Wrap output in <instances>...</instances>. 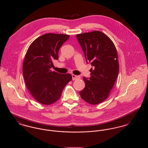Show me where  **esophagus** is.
Returning <instances> with one entry per match:
<instances>
[{
  "label": "esophagus",
  "instance_id": "1",
  "mask_svg": "<svg viewBox=\"0 0 148 148\" xmlns=\"http://www.w3.org/2000/svg\"><path fill=\"white\" fill-rule=\"evenodd\" d=\"M72 80H76V79H77L80 78V76H76V75H72Z\"/></svg>",
  "mask_w": 148,
  "mask_h": 148
}]
</instances>
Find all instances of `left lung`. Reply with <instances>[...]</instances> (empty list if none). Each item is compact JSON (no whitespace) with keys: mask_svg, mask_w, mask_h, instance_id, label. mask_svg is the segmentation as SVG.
<instances>
[{"mask_svg":"<svg viewBox=\"0 0 148 148\" xmlns=\"http://www.w3.org/2000/svg\"><path fill=\"white\" fill-rule=\"evenodd\" d=\"M76 38L86 63L93 66L90 77H83L85 86L79 93L88 103L97 105L108 97L117 79L119 71L117 52L111 39L100 31L77 34Z\"/></svg>","mask_w":148,"mask_h":148,"instance_id":"obj_1","label":"left lung"}]
</instances>
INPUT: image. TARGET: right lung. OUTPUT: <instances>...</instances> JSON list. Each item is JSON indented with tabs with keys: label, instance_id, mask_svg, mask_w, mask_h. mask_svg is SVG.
<instances>
[{
	"label": "right lung",
	"instance_id": "1",
	"mask_svg": "<svg viewBox=\"0 0 148 148\" xmlns=\"http://www.w3.org/2000/svg\"><path fill=\"white\" fill-rule=\"evenodd\" d=\"M68 35L49 33L35 39L29 45L23 64L27 88L39 103L50 105L61 97L64 87L72 80L69 73L52 71L53 60H58L61 46Z\"/></svg>",
	"mask_w": 148,
	"mask_h": 148
}]
</instances>
